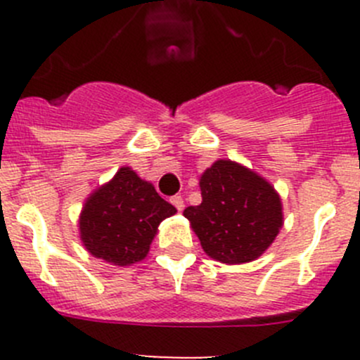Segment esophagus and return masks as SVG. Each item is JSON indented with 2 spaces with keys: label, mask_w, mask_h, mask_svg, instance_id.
Wrapping results in <instances>:
<instances>
[{
  "label": "esophagus",
  "mask_w": 360,
  "mask_h": 360,
  "mask_svg": "<svg viewBox=\"0 0 360 360\" xmlns=\"http://www.w3.org/2000/svg\"><path fill=\"white\" fill-rule=\"evenodd\" d=\"M170 202L174 203V207H176L179 212L184 209V200H183V197H181V195H176V197H172V198H170Z\"/></svg>",
  "instance_id": "34e87169"
}]
</instances>
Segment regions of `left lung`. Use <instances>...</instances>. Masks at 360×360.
I'll return each mask as SVG.
<instances>
[{"label": "left lung", "mask_w": 360, "mask_h": 360, "mask_svg": "<svg viewBox=\"0 0 360 360\" xmlns=\"http://www.w3.org/2000/svg\"><path fill=\"white\" fill-rule=\"evenodd\" d=\"M202 203L184 217L207 256L219 263L257 259L284 226L281 195L254 170L233 160H216L200 176Z\"/></svg>", "instance_id": "1"}]
</instances>
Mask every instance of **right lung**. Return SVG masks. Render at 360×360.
<instances>
[{
	"label": "right lung",
	"instance_id": "right-lung-1",
	"mask_svg": "<svg viewBox=\"0 0 360 360\" xmlns=\"http://www.w3.org/2000/svg\"><path fill=\"white\" fill-rule=\"evenodd\" d=\"M177 210L130 167L89 195L79 212L83 248L115 266H130L148 256L158 226Z\"/></svg>",
	"mask_w": 360,
	"mask_h": 360
}]
</instances>
